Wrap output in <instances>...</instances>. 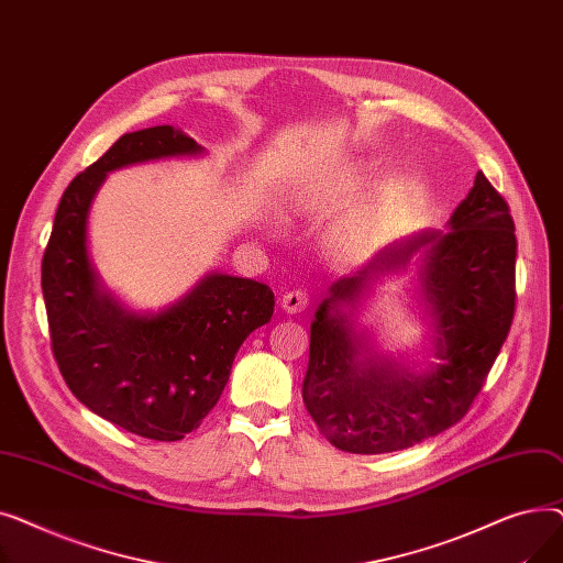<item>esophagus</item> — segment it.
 Returning <instances> with one entry per match:
<instances>
[{
	"label": "esophagus",
	"instance_id": "34e87169",
	"mask_svg": "<svg viewBox=\"0 0 563 563\" xmlns=\"http://www.w3.org/2000/svg\"><path fill=\"white\" fill-rule=\"evenodd\" d=\"M280 306H283V310L289 312V314L303 312V310L310 306V294L303 291V289H291V291L285 294Z\"/></svg>",
	"mask_w": 563,
	"mask_h": 563
}]
</instances>
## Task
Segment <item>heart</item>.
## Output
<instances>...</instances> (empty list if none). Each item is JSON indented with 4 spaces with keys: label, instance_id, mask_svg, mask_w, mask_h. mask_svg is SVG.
<instances>
[{
    "label": "heart",
    "instance_id": "1",
    "mask_svg": "<svg viewBox=\"0 0 563 563\" xmlns=\"http://www.w3.org/2000/svg\"><path fill=\"white\" fill-rule=\"evenodd\" d=\"M338 242H340V246H342L344 251H356V249H361L363 242H365V228H356V225L346 228L344 232H340Z\"/></svg>",
    "mask_w": 563,
    "mask_h": 563
}]
</instances>
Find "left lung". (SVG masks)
I'll list each match as a JSON object with an SVG mask.
<instances>
[{"label":"left lung","instance_id":"left-lung-1","mask_svg":"<svg viewBox=\"0 0 563 563\" xmlns=\"http://www.w3.org/2000/svg\"><path fill=\"white\" fill-rule=\"evenodd\" d=\"M428 249L423 292L437 317V355L424 377L360 358L341 303L367 279ZM516 225L511 207L479 170L448 232H420L383 249L358 274L333 283L310 327L303 404L331 445L351 454L412 448L456 424L484 388L516 312Z\"/></svg>","mask_w":563,"mask_h":563}]
</instances>
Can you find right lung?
<instances>
[{
  "label": "right lung",
  "instance_id": "right-lung-1",
  "mask_svg": "<svg viewBox=\"0 0 563 563\" xmlns=\"http://www.w3.org/2000/svg\"><path fill=\"white\" fill-rule=\"evenodd\" d=\"M196 153L200 145L170 125L123 134L66 187L41 269L52 353L73 395L115 427L166 442L217 406L234 353L272 319L274 291L210 274L168 310L132 314L98 285L86 221L109 170Z\"/></svg>",
  "mask_w": 563,
  "mask_h": 563
}]
</instances>
